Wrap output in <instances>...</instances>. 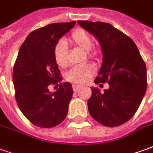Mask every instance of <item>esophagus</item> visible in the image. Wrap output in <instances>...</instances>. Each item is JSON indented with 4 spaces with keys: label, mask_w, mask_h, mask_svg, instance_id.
Masks as SVG:
<instances>
[{
    "label": "esophagus",
    "mask_w": 153,
    "mask_h": 153,
    "mask_svg": "<svg viewBox=\"0 0 153 153\" xmlns=\"http://www.w3.org/2000/svg\"><path fill=\"white\" fill-rule=\"evenodd\" d=\"M80 88H81V86H79V85H75V84H74L73 85L74 92H77V91H79Z\"/></svg>",
    "instance_id": "34e87169"
}]
</instances>
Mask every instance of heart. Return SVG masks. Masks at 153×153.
I'll return each mask as SVG.
<instances>
[{
    "label": "heart",
    "mask_w": 153,
    "mask_h": 153,
    "mask_svg": "<svg viewBox=\"0 0 153 153\" xmlns=\"http://www.w3.org/2000/svg\"><path fill=\"white\" fill-rule=\"evenodd\" d=\"M68 42L74 46L80 47L84 51H88L90 57L96 55V50L93 48V39L83 28H77L72 33ZM54 60L58 66L65 67L68 65L67 47L65 44L60 42L56 44L53 51ZM95 72V68L91 65H81L70 69L66 73L65 78L68 81L76 84H83L88 81Z\"/></svg>",
    "instance_id": "b5f03b06"
}]
</instances>
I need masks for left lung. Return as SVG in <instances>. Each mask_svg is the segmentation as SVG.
Returning <instances> with one entry per match:
<instances>
[{
  "label": "left lung",
  "mask_w": 153,
  "mask_h": 153,
  "mask_svg": "<svg viewBox=\"0 0 153 153\" xmlns=\"http://www.w3.org/2000/svg\"><path fill=\"white\" fill-rule=\"evenodd\" d=\"M79 25L94 35L103 54L102 65L94 83H108L101 93L92 88L88 101L90 115L107 127L125 124L134 116L147 90V69L131 38L108 23L79 20Z\"/></svg>",
  "instance_id": "8db88e82"
}]
</instances>
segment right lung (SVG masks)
<instances>
[{
	"label": "right lung",
	"mask_w": 153,
	"mask_h": 153,
	"mask_svg": "<svg viewBox=\"0 0 153 153\" xmlns=\"http://www.w3.org/2000/svg\"><path fill=\"white\" fill-rule=\"evenodd\" d=\"M75 23L51 24L30 33L14 65L13 83L17 105L25 117L40 128L56 126L68 113L74 93L71 84L60 83L53 93L48 88L62 79L54 60V48Z\"/></svg>",
	"instance_id": "right-lung-1"
}]
</instances>
